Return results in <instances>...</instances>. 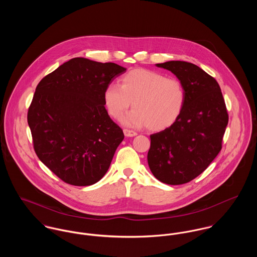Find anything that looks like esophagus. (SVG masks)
Returning a JSON list of instances; mask_svg holds the SVG:
<instances>
[{"mask_svg": "<svg viewBox=\"0 0 257 257\" xmlns=\"http://www.w3.org/2000/svg\"><path fill=\"white\" fill-rule=\"evenodd\" d=\"M123 134H124L125 137H130V138L136 137V136L138 135L136 132H134V131H132V130H127V128H124V130H123Z\"/></svg>", "mask_w": 257, "mask_h": 257, "instance_id": "obj_1", "label": "esophagus"}]
</instances>
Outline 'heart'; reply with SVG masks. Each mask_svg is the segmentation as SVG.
<instances>
[{
  "mask_svg": "<svg viewBox=\"0 0 257 257\" xmlns=\"http://www.w3.org/2000/svg\"><path fill=\"white\" fill-rule=\"evenodd\" d=\"M182 82L173 77L144 68L134 69L120 78V84H110L104 92L106 109L119 119L133 105L123 122L147 125L152 132L170 127L180 116L185 104Z\"/></svg>",
  "mask_w": 257,
  "mask_h": 257,
  "instance_id": "b5f03b06",
  "label": "heart"
}]
</instances>
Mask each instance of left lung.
<instances>
[{
    "label": "left lung",
    "mask_w": 257,
    "mask_h": 257,
    "mask_svg": "<svg viewBox=\"0 0 257 257\" xmlns=\"http://www.w3.org/2000/svg\"><path fill=\"white\" fill-rule=\"evenodd\" d=\"M156 66L177 76L186 98L175 123L150 136L148 165L162 183H188L219 154L228 113L219 83L199 66L185 61H167Z\"/></svg>",
    "instance_id": "1"
}]
</instances>
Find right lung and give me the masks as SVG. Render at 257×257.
I'll list each match as a JSON object with an SVG mask.
<instances>
[{
	"mask_svg": "<svg viewBox=\"0 0 257 257\" xmlns=\"http://www.w3.org/2000/svg\"><path fill=\"white\" fill-rule=\"evenodd\" d=\"M125 71L76 57L38 83L28 111L34 149L63 182L89 186L108 171L124 136L108 114L104 92Z\"/></svg>",
	"mask_w": 257,
	"mask_h": 257,
	"instance_id": "right-lung-1",
	"label": "right lung"
}]
</instances>
